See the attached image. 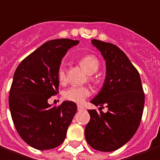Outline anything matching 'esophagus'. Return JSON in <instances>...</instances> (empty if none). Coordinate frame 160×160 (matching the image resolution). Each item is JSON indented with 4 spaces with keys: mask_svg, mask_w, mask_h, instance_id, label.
<instances>
[{
    "mask_svg": "<svg viewBox=\"0 0 160 160\" xmlns=\"http://www.w3.org/2000/svg\"><path fill=\"white\" fill-rule=\"evenodd\" d=\"M77 109H78V111H82V110H84V107L81 106V105H78L77 106Z\"/></svg>",
    "mask_w": 160,
    "mask_h": 160,
    "instance_id": "34e87169",
    "label": "esophagus"
}]
</instances>
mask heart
<instances>
[{
  "instance_id": "heart-1",
  "label": "heart",
  "mask_w": 160,
  "mask_h": 160,
  "mask_svg": "<svg viewBox=\"0 0 160 160\" xmlns=\"http://www.w3.org/2000/svg\"><path fill=\"white\" fill-rule=\"evenodd\" d=\"M80 64L84 70L90 75V79L94 80L92 74H95L99 68V62L95 56L86 55L81 58L80 60ZM58 78L61 83H63L66 80V69L64 66L61 65L58 71ZM91 95V91L86 86H72L63 92V97L66 100L74 102L76 103H82L86 98Z\"/></svg>"
}]
</instances>
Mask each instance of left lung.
I'll return each mask as SVG.
<instances>
[{"mask_svg":"<svg viewBox=\"0 0 160 160\" xmlns=\"http://www.w3.org/2000/svg\"><path fill=\"white\" fill-rule=\"evenodd\" d=\"M106 62L102 87L91 102L100 106V113L88 110L89 123L85 128L86 142L92 148L112 152L128 142L139 127L145 97L140 74L125 52L115 45L93 39ZM104 104L109 110L101 111Z\"/></svg>","mask_w":160,"mask_h":160,"instance_id":"1","label":"left lung"}]
</instances>
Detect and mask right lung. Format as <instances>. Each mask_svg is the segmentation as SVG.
I'll use <instances>...</instances> for the list:
<instances>
[{
    "instance_id": "right-lung-1",
    "label": "right lung",
    "mask_w": 160,
    "mask_h": 160,
    "mask_svg": "<svg viewBox=\"0 0 160 160\" xmlns=\"http://www.w3.org/2000/svg\"><path fill=\"white\" fill-rule=\"evenodd\" d=\"M79 42L69 39L47 41L15 70L9 93L11 115L18 133L35 149L59 146L76 113L74 102L53 107L48 99L58 92V71L62 58Z\"/></svg>"
}]
</instances>
